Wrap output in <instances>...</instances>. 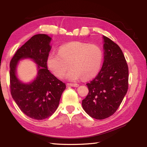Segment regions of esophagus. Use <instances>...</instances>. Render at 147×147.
Here are the masks:
<instances>
[{
	"label": "esophagus",
	"mask_w": 147,
	"mask_h": 147,
	"mask_svg": "<svg viewBox=\"0 0 147 147\" xmlns=\"http://www.w3.org/2000/svg\"><path fill=\"white\" fill-rule=\"evenodd\" d=\"M67 85L68 86H73V87H78V86H79V85H78V84H77V83H67Z\"/></svg>",
	"instance_id": "obj_1"
}]
</instances>
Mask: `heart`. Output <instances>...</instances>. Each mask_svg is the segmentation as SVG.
<instances>
[{"instance_id": "b5f03b06", "label": "heart", "mask_w": 147, "mask_h": 147, "mask_svg": "<svg viewBox=\"0 0 147 147\" xmlns=\"http://www.w3.org/2000/svg\"><path fill=\"white\" fill-rule=\"evenodd\" d=\"M103 61L101 49L94 44L74 42L59 49V53L51 52L47 59L49 69L59 78L71 67L66 74L70 80H89L100 69Z\"/></svg>"}]
</instances>
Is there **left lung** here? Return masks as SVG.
Returning <instances> with one entry per match:
<instances>
[{"label":"left lung","mask_w":147,"mask_h":147,"mask_svg":"<svg viewBox=\"0 0 147 147\" xmlns=\"http://www.w3.org/2000/svg\"><path fill=\"white\" fill-rule=\"evenodd\" d=\"M104 61L98 75L86 83L89 92L82 106L90 116L104 119L113 115L128 89V66L121 48L103 36Z\"/></svg>","instance_id":"obj_1"}]
</instances>
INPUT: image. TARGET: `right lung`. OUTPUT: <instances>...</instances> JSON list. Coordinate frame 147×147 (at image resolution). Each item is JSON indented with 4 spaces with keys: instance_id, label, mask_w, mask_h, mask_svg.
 <instances>
[{
    "instance_id": "right-lung-1",
    "label": "right lung",
    "mask_w": 147,
    "mask_h": 147,
    "mask_svg": "<svg viewBox=\"0 0 147 147\" xmlns=\"http://www.w3.org/2000/svg\"><path fill=\"white\" fill-rule=\"evenodd\" d=\"M51 38L38 34L19 49L10 62V90L12 98L21 111L34 119H45L54 113L65 85L49 71L47 59L51 49ZM32 58L38 64L37 78L30 84H22L15 75L17 62Z\"/></svg>"
}]
</instances>
